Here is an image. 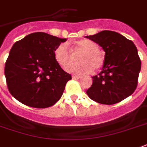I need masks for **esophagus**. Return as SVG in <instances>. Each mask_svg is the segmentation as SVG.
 Instances as JSON below:
<instances>
[{"label": "esophagus", "mask_w": 147, "mask_h": 147, "mask_svg": "<svg viewBox=\"0 0 147 147\" xmlns=\"http://www.w3.org/2000/svg\"><path fill=\"white\" fill-rule=\"evenodd\" d=\"M72 78H74V79H78V78H81V76H80V75H73L72 76Z\"/></svg>", "instance_id": "34e87169"}]
</instances>
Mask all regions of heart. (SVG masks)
Listing matches in <instances>:
<instances>
[{"label": "heart", "mask_w": 147, "mask_h": 147, "mask_svg": "<svg viewBox=\"0 0 147 147\" xmlns=\"http://www.w3.org/2000/svg\"><path fill=\"white\" fill-rule=\"evenodd\" d=\"M98 46L97 44L89 40H78L75 44L72 51L74 53H82L78 57L80 63L69 66L74 59V55L66 43H61L55 48L54 51V58L55 62L66 71L77 74L89 73L92 68L100 69L102 66V59L98 52Z\"/></svg>", "instance_id": "heart-1"}]
</instances>
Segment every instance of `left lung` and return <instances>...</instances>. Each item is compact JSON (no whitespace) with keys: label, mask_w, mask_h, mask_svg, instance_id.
Masks as SVG:
<instances>
[{"label":"left lung","mask_w":147,"mask_h":147,"mask_svg":"<svg viewBox=\"0 0 147 147\" xmlns=\"http://www.w3.org/2000/svg\"><path fill=\"white\" fill-rule=\"evenodd\" d=\"M98 44L105 51L102 71L93 76L87 90L90 98L101 104L117 103L136 90L141 61L134 43L121 34L110 30L86 36Z\"/></svg>","instance_id":"left-lung-1"}]
</instances>
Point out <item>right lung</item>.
<instances>
[{
    "label": "right lung",
    "mask_w": 147,
    "mask_h": 147,
    "mask_svg": "<svg viewBox=\"0 0 147 147\" xmlns=\"http://www.w3.org/2000/svg\"><path fill=\"white\" fill-rule=\"evenodd\" d=\"M66 38L43 32L33 33L13 45L5 63L9 92L23 104L46 108L61 98L71 75L54 58V51Z\"/></svg>",
    "instance_id": "obj_1"
}]
</instances>
